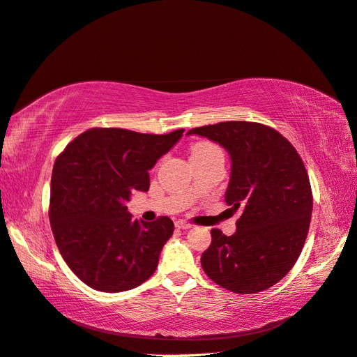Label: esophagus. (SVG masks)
I'll use <instances>...</instances> for the list:
<instances>
[{
  "label": "esophagus",
  "mask_w": 357,
  "mask_h": 357,
  "mask_svg": "<svg viewBox=\"0 0 357 357\" xmlns=\"http://www.w3.org/2000/svg\"><path fill=\"white\" fill-rule=\"evenodd\" d=\"M175 226L178 227V229H191V227H193V225L185 223V222H182V220H178V222L175 223Z\"/></svg>",
  "instance_id": "1"
}]
</instances>
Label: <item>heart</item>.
Instances as JSON below:
<instances>
[{
  "label": "heart",
  "mask_w": 357,
  "mask_h": 357,
  "mask_svg": "<svg viewBox=\"0 0 357 357\" xmlns=\"http://www.w3.org/2000/svg\"><path fill=\"white\" fill-rule=\"evenodd\" d=\"M211 148H215V146L209 144V143H196L193 148H191V153H197V152H204V151H208Z\"/></svg>",
  "instance_id": "1"
}]
</instances>
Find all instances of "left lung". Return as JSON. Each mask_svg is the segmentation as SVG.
Returning a JSON list of instances; mask_svg holds the SVG:
<instances>
[{
  "mask_svg": "<svg viewBox=\"0 0 357 357\" xmlns=\"http://www.w3.org/2000/svg\"><path fill=\"white\" fill-rule=\"evenodd\" d=\"M226 149L231 178L225 200L241 211L236 231L213 229L202 253L206 276L232 292L273 287L294 267L312 215V191L300 155L285 137L253 122H220L190 130Z\"/></svg>",
  "mask_w": 357,
  "mask_h": 357,
  "instance_id": "1",
  "label": "left lung"
}]
</instances>
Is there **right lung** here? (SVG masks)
<instances>
[{"label":"right lung","instance_id":"1","mask_svg":"<svg viewBox=\"0 0 357 357\" xmlns=\"http://www.w3.org/2000/svg\"><path fill=\"white\" fill-rule=\"evenodd\" d=\"M182 132L91 128L59 155L51 178V229L63 259L90 288L128 291L157 270L175 226L169 217L132 220L126 202L134 190H149V170Z\"/></svg>","mask_w":357,"mask_h":357}]
</instances>
